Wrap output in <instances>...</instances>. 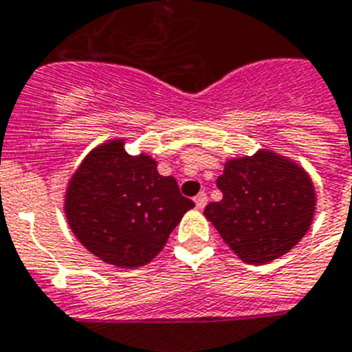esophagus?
<instances>
[{
	"mask_svg": "<svg viewBox=\"0 0 352 352\" xmlns=\"http://www.w3.org/2000/svg\"><path fill=\"white\" fill-rule=\"evenodd\" d=\"M194 204H196V207H198V209H204L205 205H207V194L199 192L198 196L194 198Z\"/></svg>",
	"mask_w": 352,
	"mask_h": 352,
	"instance_id": "esophagus-1",
	"label": "esophagus"
}]
</instances>
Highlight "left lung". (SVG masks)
<instances>
[{
  "label": "left lung",
  "instance_id": "1",
  "mask_svg": "<svg viewBox=\"0 0 352 352\" xmlns=\"http://www.w3.org/2000/svg\"><path fill=\"white\" fill-rule=\"evenodd\" d=\"M216 185L223 198L207 205L204 214L245 263L263 265L287 254L313 223V179L274 151L227 160Z\"/></svg>",
  "mask_w": 352,
  "mask_h": 352
}]
</instances>
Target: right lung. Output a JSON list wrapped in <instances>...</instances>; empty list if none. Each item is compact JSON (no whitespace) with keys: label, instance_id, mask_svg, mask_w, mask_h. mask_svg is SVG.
Returning a JSON list of instances; mask_svg holds the SVG:
<instances>
[{"label":"right lung","instance_id":"right-lung-1","mask_svg":"<svg viewBox=\"0 0 352 352\" xmlns=\"http://www.w3.org/2000/svg\"><path fill=\"white\" fill-rule=\"evenodd\" d=\"M194 201L162 176L148 154L132 156L118 138L94 147L65 192V216L87 251L109 265L134 269L158 256Z\"/></svg>","mask_w":352,"mask_h":352}]
</instances>
